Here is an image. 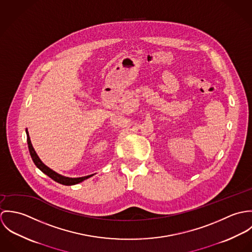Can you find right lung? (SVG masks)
<instances>
[{"instance_id": "add662e5", "label": "right lung", "mask_w": 252, "mask_h": 252, "mask_svg": "<svg viewBox=\"0 0 252 252\" xmlns=\"http://www.w3.org/2000/svg\"><path fill=\"white\" fill-rule=\"evenodd\" d=\"M27 142H28V147H29V151H30V155L35 163L36 167L42 172L44 173L45 175H47L50 179H52L53 180H55L56 182H59L61 184H64V185H73V184H76V183H79L83 180H87L89 179L90 177H92L93 175H90V176H86V177H82V178H76V179H72V178H66V177H63L57 173H55L54 171H52L51 169H49L47 166H45L41 161L40 159L38 158V156L36 155V151L33 147V145L31 144V140H30V137H29V134L27 132Z\"/></svg>"}]
</instances>
